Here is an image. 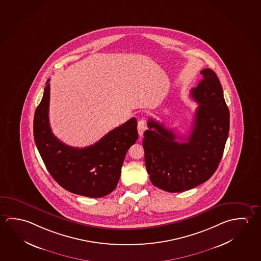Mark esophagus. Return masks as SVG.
<instances>
[{
  "instance_id": "obj_1",
  "label": "esophagus",
  "mask_w": 261,
  "mask_h": 261,
  "mask_svg": "<svg viewBox=\"0 0 261 261\" xmlns=\"http://www.w3.org/2000/svg\"><path fill=\"white\" fill-rule=\"evenodd\" d=\"M137 129H138V134H139V136L142 137L143 136V134L145 131V129H146V123H145V121L144 119H141L139 122H138V124H137Z\"/></svg>"
}]
</instances>
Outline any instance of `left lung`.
Instances as JSON below:
<instances>
[{"mask_svg":"<svg viewBox=\"0 0 261 261\" xmlns=\"http://www.w3.org/2000/svg\"><path fill=\"white\" fill-rule=\"evenodd\" d=\"M203 79L190 94L198 103L191 132L177 141L174 130L147 120L143 147L150 180L167 192H183L210 179L217 170L229 131V110L213 70L203 69Z\"/></svg>","mask_w":261,"mask_h":261,"instance_id":"left-lung-1","label":"left lung"}]
</instances>
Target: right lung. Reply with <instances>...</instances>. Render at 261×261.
I'll return each mask as SVG.
<instances>
[{"label": "right lung", "mask_w": 261, "mask_h": 261, "mask_svg": "<svg viewBox=\"0 0 261 261\" xmlns=\"http://www.w3.org/2000/svg\"><path fill=\"white\" fill-rule=\"evenodd\" d=\"M49 81L34 119V137L41 158L62 188L84 197H105L116 188L125 154L138 138L137 119H129L90 146L65 145L50 127Z\"/></svg>", "instance_id": "add662e5"}]
</instances>
